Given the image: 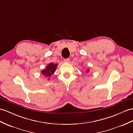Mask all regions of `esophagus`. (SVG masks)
<instances>
[{
	"mask_svg": "<svg viewBox=\"0 0 133 133\" xmlns=\"http://www.w3.org/2000/svg\"><path fill=\"white\" fill-rule=\"evenodd\" d=\"M64 61L65 62V63H68L69 61V58H68V59H64Z\"/></svg>",
	"mask_w": 133,
	"mask_h": 133,
	"instance_id": "obj_1",
	"label": "esophagus"
}]
</instances>
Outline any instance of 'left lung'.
<instances>
[{
    "label": "left lung",
    "instance_id": "left-lung-1",
    "mask_svg": "<svg viewBox=\"0 0 133 133\" xmlns=\"http://www.w3.org/2000/svg\"><path fill=\"white\" fill-rule=\"evenodd\" d=\"M89 71H90V70H89V69H87V71H86V73H88V72H89Z\"/></svg>",
    "mask_w": 133,
    "mask_h": 133
}]
</instances>
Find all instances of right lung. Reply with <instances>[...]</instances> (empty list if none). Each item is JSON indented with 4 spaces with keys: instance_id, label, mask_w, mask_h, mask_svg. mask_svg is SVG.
<instances>
[{
    "instance_id": "add662e5",
    "label": "right lung",
    "mask_w": 133,
    "mask_h": 133,
    "mask_svg": "<svg viewBox=\"0 0 133 133\" xmlns=\"http://www.w3.org/2000/svg\"><path fill=\"white\" fill-rule=\"evenodd\" d=\"M57 66V64H54L53 63H51L47 65L46 69H44L41 71V73L45 77L49 78L52 76V74H53L55 73V72Z\"/></svg>"
}]
</instances>
